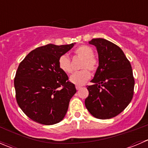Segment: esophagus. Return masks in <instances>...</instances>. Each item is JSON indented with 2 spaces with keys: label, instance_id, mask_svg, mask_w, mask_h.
<instances>
[{
  "label": "esophagus",
  "instance_id": "esophagus-1",
  "mask_svg": "<svg viewBox=\"0 0 148 148\" xmlns=\"http://www.w3.org/2000/svg\"><path fill=\"white\" fill-rule=\"evenodd\" d=\"M76 89H77V90H79V89H81V86H76Z\"/></svg>",
  "mask_w": 148,
  "mask_h": 148
}]
</instances>
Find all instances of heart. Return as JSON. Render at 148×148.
Instances as JSON below:
<instances>
[{
	"label": "heart",
	"instance_id": "obj_1",
	"mask_svg": "<svg viewBox=\"0 0 148 148\" xmlns=\"http://www.w3.org/2000/svg\"><path fill=\"white\" fill-rule=\"evenodd\" d=\"M74 53L77 56L82 58L81 68L83 69L74 72L69 77V81L76 85H83L91 77V74L87 69H89L91 71H96L98 67L99 62L94 56V51L90 46L82 45L79 46L74 50ZM59 66L62 71L66 74L71 72V61L66 54H63L59 59Z\"/></svg>",
	"mask_w": 148,
	"mask_h": 148
}]
</instances>
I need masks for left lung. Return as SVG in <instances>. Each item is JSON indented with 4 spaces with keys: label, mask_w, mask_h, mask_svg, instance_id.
I'll list each match as a JSON object with an SVG mask.
<instances>
[{
    "label": "left lung",
    "mask_w": 148,
    "mask_h": 148,
    "mask_svg": "<svg viewBox=\"0 0 148 148\" xmlns=\"http://www.w3.org/2000/svg\"><path fill=\"white\" fill-rule=\"evenodd\" d=\"M99 66L87 86L89 96L85 106L92 116L106 120L118 115L130 104L134 93L135 79L132 66L122 49L104 38H93Z\"/></svg>",
    "instance_id": "left-lung-1"
}]
</instances>
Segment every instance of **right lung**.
I'll use <instances>...</instances> for the list:
<instances>
[{"instance_id":"obj_1","label":"right lung","mask_w":148,"mask_h":148,"mask_svg":"<svg viewBox=\"0 0 148 148\" xmlns=\"http://www.w3.org/2000/svg\"><path fill=\"white\" fill-rule=\"evenodd\" d=\"M74 44H47L36 48L18 67L14 79L16 101L32 120L51 125L65 117L77 89L59 68V59Z\"/></svg>"}]
</instances>
